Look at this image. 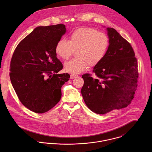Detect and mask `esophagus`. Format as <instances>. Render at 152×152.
Wrapping results in <instances>:
<instances>
[{
  "label": "esophagus",
  "instance_id": "34e87169",
  "mask_svg": "<svg viewBox=\"0 0 152 152\" xmlns=\"http://www.w3.org/2000/svg\"><path fill=\"white\" fill-rule=\"evenodd\" d=\"M77 76L76 75H74V74H71V75H70V78L71 79H73V78H75V77H77Z\"/></svg>",
  "mask_w": 152,
  "mask_h": 152
}]
</instances>
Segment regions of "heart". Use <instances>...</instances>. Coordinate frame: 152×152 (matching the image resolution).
Here are the masks:
<instances>
[{"mask_svg":"<svg viewBox=\"0 0 152 152\" xmlns=\"http://www.w3.org/2000/svg\"><path fill=\"white\" fill-rule=\"evenodd\" d=\"M108 36L91 27H80L73 31L69 36V41L59 40L55 51L58 57L63 60L69 58L73 51L77 50L76 58L64 64V69L71 74H80L89 65L95 66L104 58L109 48Z\"/></svg>","mask_w":152,"mask_h":152,"instance_id":"b5f03b06","label":"heart"}]
</instances>
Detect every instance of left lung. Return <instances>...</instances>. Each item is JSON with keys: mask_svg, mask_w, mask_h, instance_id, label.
<instances>
[{"mask_svg": "<svg viewBox=\"0 0 152 152\" xmlns=\"http://www.w3.org/2000/svg\"><path fill=\"white\" fill-rule=\"evenodd\" d=\"M109 40L103 60L93 68L95 76L82 75L81 94L88 108L98 114L128 107L136 90L137 62L130 43L114 28L107 27Z\"/></svg>", "mask_w": 152, "mask_h": 152, "instance_id": "obj_1", "label": "left lung"}]
</instances>
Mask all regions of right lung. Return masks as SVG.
<instances>
[{
  "instance_id": "add662e5",
  "label": "right lung",
  "mask_w": 152,
  "mask_h": 152,
  "mask_svg": "<svg viewBox=\"0 0 152 152\" xmlns=\"http://www.w3.org/2000/svg\"><path fill=\"white\" fill-rule=\"evenodd\" d=\"M66 32L64 24L39 26L18 45L10 62V81L22 104L43 113L60 100L61 88L70 77L57 74L63 66L56 45Z\"/></svg>"
}]
</instances>
